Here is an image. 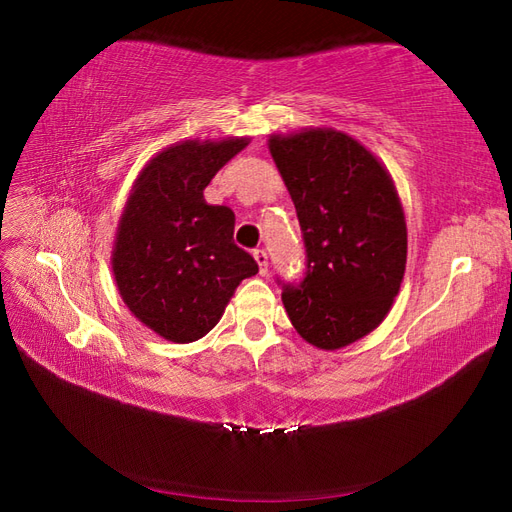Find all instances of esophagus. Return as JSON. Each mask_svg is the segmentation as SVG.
<instances>
[{
  "instance_id": "obj_1",
  "label": "esophagus",
  "mask_w": 512,
  "mask_h": 512,
  "mask_svg": "<svg viewBox=\"0 0 512 512\" xmlns=\"http://www.w3.org/2000/svg\"><path fill=\"white\" fill-rule=\"evenodd\" d=\"M253 257H255L257 266H259V275H266V272H268V255H266L264 248H257V251H253Z\"/></svg>"
}]
</instances>
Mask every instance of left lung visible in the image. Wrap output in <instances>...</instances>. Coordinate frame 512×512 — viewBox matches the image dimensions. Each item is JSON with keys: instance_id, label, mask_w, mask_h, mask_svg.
Returning <instances> with one entry per match:
<instances>
[{"instance_id": "obj_1", "label": "left lung", "mask_w": 512, "mask_h": 512, "mask_svg": "<svg viewBox=\"0 0 512 512\" xmlns=\"http://www.w3.org/2000/svg\"><path fill=\"white\" fill-rule=\"evenodd\" d=\"M305 244V277L281 283L294 329L342 349L382 323L406 272L408 231L395 183L371 150L331 128L268 139Z\"/></svg>"}]
</instances>
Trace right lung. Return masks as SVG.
Listing matches in <instances>:
<instances>
[{"instance_id": "1", "label": "right lung", "mask_w": 512, "mask_h": 512, "mask_svg": "<svg viewBox=\"0 0 512 512\" xmlns=\"http://www.w3.org/2000/svg\"><path fill=\"white\" fill-rule=\"evenodd\" d=\"M248 146L246 137L187 139L152 157L128 196L113 248V275L128 310L178 344L216 327L257 261L233 242L235 213L207 205L202 189Z\"/></svg>"}]
</instances>
